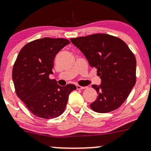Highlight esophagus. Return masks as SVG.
Segmentation results:
<instances>
[{
	"mask_svg": "<svg viewBox=\"0 0 151 151\" xmlns=\"http://www.w3.org/2000/svg\"><path fill=\"white\" fill-rule=\"evenodd\" d=\"M85 88H86V87H83V86H80V85H77V89L78 90H80V89H85Z\"/></svg>",
	"mask_w": 151,
	"mask_h": 151,
	"instance_id": "obj_1",
	"label": "esophagus"
}]
</instances>
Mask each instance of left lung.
Listing matches in <instances>:
<instances>
[{
  "instance_id": "1",
  "label": "left lung",
  "mask_w": 151,
  "mask_h": 151,
  "mask_svg": "<svg viewBox=\"0 0 151 151\" xmlns=\"http://www.w3.org/2000/svg\"><path fill=\"white\" fill-rule=\"evenodd\" d=\"M84 54L90 66L97 68L101 80L93 85L98 96L90 106L106 113L118 109L126 101L136 83V58L122 39L106 33L70 39Z\"/></svg>"
}]
</instances>
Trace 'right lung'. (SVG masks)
Wrapping results in <instances>:
<instances>
[{
    "instance_id": "obj_1",
    "label": "right lung",
    "mask_w": 151,
    "mask_h": 151,
    "mask_svg": "<svg viewBox=\"0 0 151 151\" xmlns=\"http://www.w3.org/2000/svg\"><path fill=\"white\" fill-rule=\"evenodd\" d=\"M70 42L43 38L32 41L21 49L14 64L12 80L17 96L39 118L50 119L61 115L74 85L61 87L50 80L56 54Z\"/></svg>"
}]
</instances>
